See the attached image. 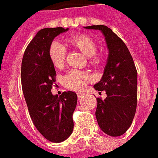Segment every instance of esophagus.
<instances>
[{
  "label": "esophagus",
  "mask_w": 158,
  "mask_h": 158,
  "mask_svg": "<svg viewBox=\"0 0 158 158\" xmlns=\"http://www.w3.org/2000/svg\"><path fill=\"white\" fill-rule=\"evenodd\" d=\"M84 95L85 94L83 93V92H78V93H77V96H78V98H79V99H80V98L84 97Z\"/></svg>",
  "instance_id": "1"
}]
</instances>
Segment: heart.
<instances>
[{"label": "heart", "instance_id": "1", "mask_svg": "<svg viewBox=\"0 0 158 158\" xmlns=\"http://www.w3.org/2000/svg\"><path fill=\"white\" fill-rule=\"evenodd\" d=\"M67 42L72 48L79 50L86 57H89V63L92 66H98L102 63L103 57L97 52V42L90 35L86 34L75 35L70 36ZM48 57L53 66L60 69L63 67L65 64L66 50L60 44L53 43L48 49ZM91 80V75L88 72L72 70L64 76L63 84L70 90L81 91Z\"/></svg>", "mask_w": 158, "mask_h": 158}]
</instances>
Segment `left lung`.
<instances>
[{"label":"left lung","mask_w":158,"mask_h":158,"mask_svg":"<svg viewBox=\"0 0 158 158\" xmlns=\"http://www.w3.org/2000/svg\"><path fill=\"white\" fill-rule=\"evenodd\" d=\"M86 29L101 31L109 49L101 81L94 88L106 91L105 100L97 98L96 118L100 128L110 136H120L131 125L137 105V70L127 47L108 27L93 25Z\"/></svg>","instance_id":"1"}]
</instances>
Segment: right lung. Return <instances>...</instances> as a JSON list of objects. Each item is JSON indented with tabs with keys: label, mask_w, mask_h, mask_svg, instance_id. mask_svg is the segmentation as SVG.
<instances>
[{
	"label": "right lung",
	"mask_w": 158,
	"mask_h": 158,
	"mask_svg": "<svg viewBox=\"0 0 158 158\" xmlns=\"http://www.w3.org/2000/svg\"><path fill=\"white\" fill-rule=\"evenodd\" d=\"M68 31L62 27L39 31L24 52L21 68L22 88L33 123L45 139L60 143L74 128L73 113L77 105L75 92L68 91L58 97L51 89L56 71L48 57L55 37Z\"/></svg>",
	"instance_id": "right-lung-1"
}]
</instances>
